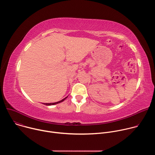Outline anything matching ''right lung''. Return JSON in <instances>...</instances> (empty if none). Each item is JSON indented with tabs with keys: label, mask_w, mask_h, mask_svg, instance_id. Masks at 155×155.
<instances>
[{
	"label": "right lung",
	"mask_w": 155,
	"mask_h": 155,
	"mask_svg": "<svg viewBox=\"0 0 155 155\" xmlns=\"http://www.w3.org/2000/svg\"><path fill=\"white\" fill-rule=\"evenodd\" d=\"M67 97H68V96L66 97H65V98H64L63 99H62L61 101H59V102H54V103H44L43 104H44V105H53L57 104H59V103H61V102H63Z\"/></svg>",
	"instance_id": "right-lung-1"
}]
</instances>
